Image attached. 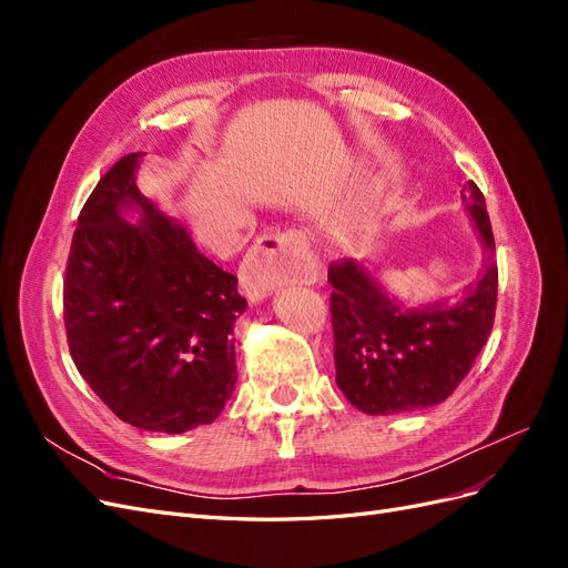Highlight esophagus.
Instances as JSON below:
<instances>
[{"mask_svg":"<svg viewBox=\"0 0 568 568\" xmlns=\"http://www.w3.org/2000/svg\"><path fill=\"white\" fill-rule=\"evenodd\" d=\"M315 280L317 263L307 248L305 234L298 230L263 234L244 261L242 284L253 301L265 298L282 284H311Z\"/></svg>","mask_w":568,"mask_h":568,"instance_id":"esophagus-1","label":"esophagus"}]
</instances>
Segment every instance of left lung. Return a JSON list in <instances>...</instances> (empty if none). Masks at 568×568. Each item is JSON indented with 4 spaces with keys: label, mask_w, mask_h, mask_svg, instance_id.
Listing matches in <instances>:
<instances>
[{
    "label": "left lung",
    "mask_w": 568,
    "mask_h": 568,
    "mask_svg": "<svg viewBox=\"0 0 568 568\" xmlns=\"http://www.w3.org/2000/svg\"><path fill=\"white\" fill-rule=\"evenodd\" d=\"M464 203L488 253L476 284L455 301L403 307L346 257L329 265L336 384L367 415H398L443 403L469 374L495 320L497 265L486 201L474 182Z\"/></svg>",
    "instance_id": "obj_1"
}]
</instances>
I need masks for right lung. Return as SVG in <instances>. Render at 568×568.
I'll return each instance as SVG.
<instances>
[{
	"label": "right lung",
	"instance_id": "right-lung-1",
	"mask_svg": "<svg viewBox=\"0 0 568 568\" xmlns=\"http://www.w3.org/2000/svg\"><path fill=\"white\" fill-rule=\"evenodd\" d=\"M128 153L82 205L63 280V322L82 379L118 419L184 434L211 424L236 384V277L136 189ZM136 207L143 217L128 223Z\"/></svg>",
	"mask_w": 568,
	"mask_h": 568
}]
</instances>
